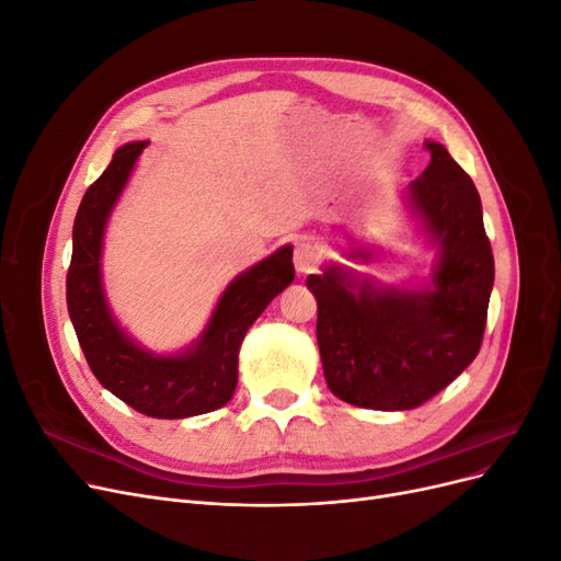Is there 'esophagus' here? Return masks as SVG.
Instances as JSON below:
<instances>
[{"label":"esophagus","mask_w":561,"mask_h":561,"mask_svg":"<svg viewBox=\"0 0 561 561\" xmlns=\"http://www.w3.org/2000/svg\"><path fill=\"white\" fill-rule=\"evenodd\" d=\"M320 262V248L311 241H301L295 248V268L299 274H311Z\"/></svg>","instance_id":"34e87169"}]
</instances>
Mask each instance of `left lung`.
<instances>
[{
	"mask_svg": "<svg viewBox=\"0 0 561 561\" xmlns=\"http://www.w3.org/2000/svg\"><path fill=\"white\" fill-rule=\"evenodd\" d=\"M426 149L431 163L404 194L437 245L431 283L398 290L336 264L307 278L318 299L325 381L339 400L365 410H414L461 375L482 346L494 287L482 201L443 145L426 142ZM351 257L367 262L371 252L360 248Z\"/></svg>",
	"mask_w": 561,
	"mask_h": 561,
	"instance_id": "left-lung-1",
	"label": "left lung"
}]
</instances>
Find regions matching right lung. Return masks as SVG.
Returning <instances> with one entry per match:
<instances>
[{"label": "right lung", "instance_id": "obj_1", "mask_svg": "<svg viewBox=\"0 0 561 561\" xmlns=\"http://www.w3.org/2000/svg\"><path fill=\"white\" fill-rule=\"evenodd\" d=\"M145 147L147 142L118 147L105 173L81 198L67 268V311L91 371L110 393L147 416L186 419L231 400L245 332L271 299L295 280L293 245H283L229 283L196 344L178 355L145 351L118 328L100 274L110 213Z\"/></svg>", "mask_w": 561, "mask_h": 561}]
</instances>
